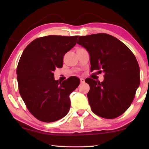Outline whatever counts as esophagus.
Returning <instances> with one entry per match:
<instances>
[{
	"label": "esophagus",
	"mask_w": 149,
	"mask_h": 149,
	"mask_svg": "<svg viewBox=\"0 0 149 149\" xmlns=\"http://www.w3.org/2000/svg\"><path fill=\"white\" fill-rule=\"evenodd\" d=\"M80 81H81V83H84V78H80Z\"/></svg>",
	"instance_id": "1"
}]
</instances>
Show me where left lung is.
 <instances>
[{"label":"left lung","instance_id":"left-lung-1","mask_svg":"<svg viewBox=\"0 0 149 149\" xmlns=\"http://www.w3.org/2000/svg\"><path fill=\"white\" fill-rule=\"evenodd\" d=\"M79 45L89 52L91 70L103 72L102 82L88 78L87 96L95 115L116 118L127 110L140 85V67L131 50L116 38L106 33L79 36Z\"/></svg>","mask_w":149,"mask_h":149}]
</instances>
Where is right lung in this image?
Here are the masks:
<instances>
[{"mask_svg": "<svg viewBox=\"0 0 149 149\" xmlns=\"http://www.w3.org/2000/svg\"><path fill=\"white\" fill-rule=\"evenodd\" d=\"M77 37L39 38L26 47L19 60V92L29 112L40 121L55 122L69 111V95L78 87L80 80L72 77L59 82L54 79V72L62 67L63 57L76 45Z\"/></svg>", "mask_w": 149, "mask_h": 149, "instance_id": "add662e5", "label": "right lung"}]
</instances>
